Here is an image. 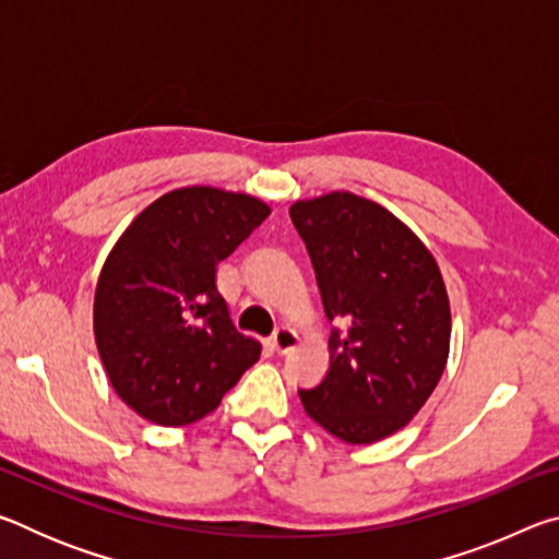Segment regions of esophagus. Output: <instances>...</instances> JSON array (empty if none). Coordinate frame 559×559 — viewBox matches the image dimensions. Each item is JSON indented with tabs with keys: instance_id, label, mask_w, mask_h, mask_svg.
Returning a JSON list of instances; mask_svg holds the SVG:
<instances>
[{
	"instance_id": "1",
	"label": "esophagus",
	"mask_w": 559,
	"mask_h": 559,
	"mask_svg": "<svg viewBox=\"0 0 559 559\" xmlns=\"http://www.w3.org/2000/svg\"><path fill=\"white\" fill-rule=\"evenodd\" d=\"M271 345H273V349H276L278 355H288L290 349L298 345V335L293 333L290 328H278L276 333H273V337H271Z\"/></svg>"
}]
</instances>
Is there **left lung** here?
I'll return each instance as SVG.
<instances>
[{
	"label": "left lung",
	"instance_id": "8db88e82",
	"mask_svg": "<svg viewBox=\"0 0 559 559\" xmlns=\"http://www.w3.org/2000/svg\"><path fill=\"white\" fill-rule=\"evenodd\" d=\"M290 222L313 261L330 367L298 390L308 416L347 443L409 424L439 384L451 310L437 261L384 206L349 192L296 202Z\"/></svg>",
	"mask_w": 559,
	"mask_h": 559
}]
</instances>
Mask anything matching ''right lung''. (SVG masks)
<instances>
[{
    "mask_svg": "<svg viewBox=\"0 0 559 559\" xmlns=\"http://www.w3.org/2000/svg\"><path fill=\"white\" fill-rule=\"evenodd\" d=\"M271 210L249 194L187 187L159 197L106 259L93 306L112 390L159 427H187L219 406L261 345L234 328L216 263Z\"/></svg>",
    "mask_w": 559,
    "mask_h": 559,
    "instance_id": "1",
    "label": "right lung"
}]
</instances>
